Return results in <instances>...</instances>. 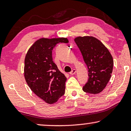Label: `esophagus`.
<instances>
[{
    "label": "esophagus",
    "instance_id": "1",
    "mask_svg": "<svg viewBox=\"0 0 131 131\" xmlns=\"http://www.w3.org/2000/svg\"><path fill=\"white\" fill-rule=\"evenodd\" d=\"M76 72H77L76 69H73L72 70V71H71V72H70L69 73H70V75H74L75 73H76Z\"/></svg>",
    "mask_w": 131,
    "mask_h": 131
}]
</instances>
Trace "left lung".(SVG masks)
Segmentation results:
<instances>
[{
    "label": "left lung",
    "mask_w": 131,
    "mask_h": 131,
    "mask_svg": "<svg viewBox=\"0 0 131 131\" xmlns=\"http://www.w3.org/2000/svg\"><path fill=\"white\" fill-rule=\"evenodd\" d=\"M75 42L88 69L89 78L83 86V91L94 94L100 93L109 81L113 71L111 54L100 40L93 37H78Z\"/></svg>",
    "instance_id": "obj_1"
}]
</instances>
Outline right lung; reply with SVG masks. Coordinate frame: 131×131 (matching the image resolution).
<instances>
[{
    "instance_id": "add662e5",
    "label": "right lung",
    "mask_w": 131,
    "mask_h": 131,
    "mask_svg": "<svg viewBox=\"0 0 131 131\" xmlns=\"http://www.w3.org/2000/svg\"><path fill=\"white\" fill-rule=\"evenodd\" d=\"M68 42L66 38H41L35 42L25 56V81L33 93L49 104L65 94L66 81L53 61L52 50L58 44Z\"/></svg>"
}]
</instances>
